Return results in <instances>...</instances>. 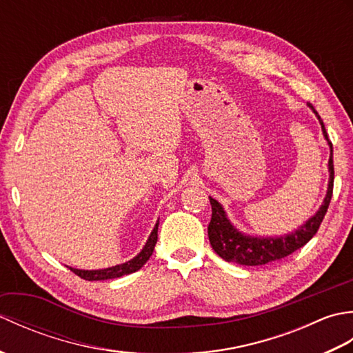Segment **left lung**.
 <instances>
[{"label": "left lung", "instance_id": "obj_1", "mask_svg": "<svg viewBox=\"0 0 353 353\" xmlns=\"http://www.w3.org/2000/svg\"><path fill=\"white\" fill-rule=\"evenodd\" d=\"M310 108L317 115L319 121L321 124V130H323V137L326 138L329 147H331V156H329V185L327 192L323 200V205L320 206L316 215L302 224L297 230L291 232L283 236H274V238H259V236H250L244 235L236 228L232 226V223L228 220L226 212H224L223 206L215 199L209 197L212 206V216L211 223L208 226V236L214 252L219 254L220 258L228 262H235L239 265H264L268 262L279 261L285 256H288L292 252L301 249L310 239L317 234L321 221H323L326 211L331 203L332 199V190H334V159H332V142L329 141L327 133L325 129V124L321 121L317 110L310 104Z\"/></svg>", "mask_w": 353, "mask_h": 353}]
</instances>
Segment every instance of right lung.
<instances>
[{
  "label": "right lung",
  "instance_id": "obj_1",
  "mask_svg": "<svg viewBox=\"0 0 353 353\" xmlns=\"http://www.w3.org/2000/svg\"><path fill=\"white\" fill-rule=\"evenodd\" d=\"M157 226H159V221L156 223L154 229L152 230V234H150L147 243L144 245V249H142L133 259L124 262V264L109 267V268H104V270H79V268H72V267H70V270L72 273H76L77 276H80L81 279H85V281L115 279V277H121L124 274H130V273L138 272V270L142 265H144L145 262L150 259V256L153 254L154 245H156V241H157Z\"/></svg>",
  "mask_w": 353,
  "mask_h": 353
}]
</instances>
